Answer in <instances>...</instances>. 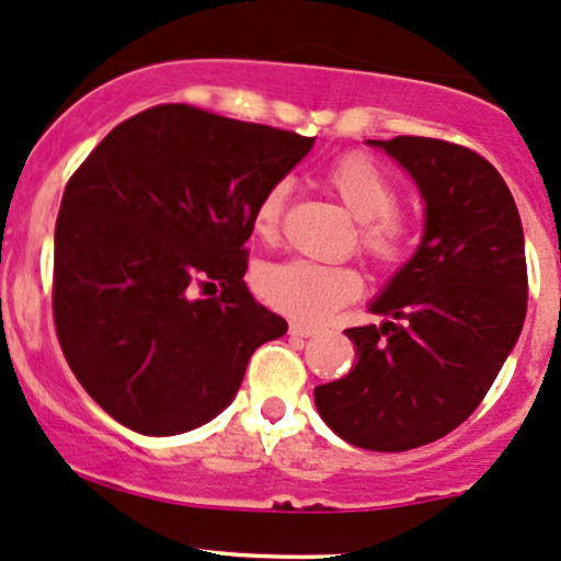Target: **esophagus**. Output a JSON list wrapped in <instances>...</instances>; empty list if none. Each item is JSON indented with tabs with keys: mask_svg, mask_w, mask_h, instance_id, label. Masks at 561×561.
Instances as JSON below:
<instances>
[{
	"mask_svg": "<svg viewBox=\"0 0 561 561\" xmlns=\"http://www.w3.org/2000/svg\"><path fill=\"white\" fill-rule=\"evenodd\" d=\"M290 335L293 337H311V335H317V328H311V324L290 322Z\"/></svg>",
	"mask_w": 561,
	"mask_h": 561,
	"instance_id": "esophagus-1",
	"label": "esophagus"
}]
</instances>
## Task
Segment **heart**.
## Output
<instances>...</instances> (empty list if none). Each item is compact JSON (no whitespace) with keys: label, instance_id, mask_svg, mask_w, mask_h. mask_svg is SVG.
Wrapping results in <instances>:
<instances>
[{"label":"heart","instance_id":"obj_1","mask_svg":"<svg viewBox=\"0 0 561 561\" xmlns=\"http://www.w3.org/2000/svg\"><path fill=\"white\" fill-rule=\"evenodd\" d=\"M328 186L343 207L359 220V250L380 268H393L408 257L415 218L399 210V191L391 175L367 153H346L330 164ZM290 181H276L257 202L252 226L263 239L279 237L282 218L290 202ZM365 279L354 266L293 261L266 263L255 271V293L271 309L304 322H322L341 306L362 295Z\"/></svg>","mask_w":561,"mask_h":561}]
</instances>
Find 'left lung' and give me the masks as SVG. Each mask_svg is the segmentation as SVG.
I'll return each instance as SVG.
<instances>
[{"label":"left lung","instance_id":"1","mask_svg":"<svg viewBox=\"0 0 561 561\" xmlns=\"http://www.w3.org/2000/svg\"><path fill=\"white\" fill-rule=\"evenodd\" d=\"M426 202L421 248L351 328L348 375L313 389L348 445L404 453L458 428L490 391L527 313L525 233L506 181L484 157L436 138L370 140Z\"/></svg>","mask_w":561,"mask_h":561}]
</instances>
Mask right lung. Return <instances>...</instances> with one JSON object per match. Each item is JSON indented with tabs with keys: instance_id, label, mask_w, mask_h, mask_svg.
<instances>
[{
	"instance_id": "add662e5",
	"label": "right lung",
	"mask_w": 561,
	"mask_h": 561,
	"mask_svg": "<svg viewBox=\"0 0 561 561\" xmlns=\"http://www.w3.org/2000/svg\"><path fill=\"white\" fill-rule=\"evenodd\" d=\"M311 146L164 103L116 125L66 183L55 332L79 383L122 426L172 436L213 421L252 351L285 335V319L244 285V242L261 196Z\"/></svg>"
}]
</instances>
